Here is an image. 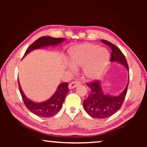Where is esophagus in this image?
Segmentation results:
<instances>
[{"label": "esophagus", "instance_id": "obj_1", "mask_svg": "<svg viewBox=\"0 0 147 147\" xmlns=\"http://www.w3.org/2000/svg\"><path fill=\"white\" fill-rule=\"evenodd\" d=\"M80 84V82L78 81H73L71 82L70 84H69V89H73V88H75L76 87L78 86Z\"/></svg>", "mask_w": 147, "mask_h": 147}]
</instances>
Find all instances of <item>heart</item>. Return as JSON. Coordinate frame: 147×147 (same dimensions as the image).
<instances>
[{
	"label": "heart",
	"mask_w": 147,
	"mask_h": 147,
	"mask_svg": "<svg viewBox=\"0 0 147 147\" xmlns=\"http://www.w3.org/2000/svg\"><path fill=\"white\" fill-rule=\"evenodd\" d=\"M69 57L74 65L83 67V74L86 78L96 79L105 71L108 63L109 55L104 48L97 45L84 43L72 47L69 50ZM71 68L74 67L71 65Z\"/></svg>",
	"instance_id": "heart-1"
}]
</instances>
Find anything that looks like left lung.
Wrapping results in <instances>:
<instances>
[{
  "label": "left lung",
  "instance_id": "obj_1",
  "mask_svg": "<svg viewBox=\"0 0 147 147\" xmlns=\"http://www.w3.org/2000/svg\"><path fill=\"white\" fill-rule=\"evenodd\" d=\"M101 41L111 49L110 61L119 62L124 65L128 71V63L121 50L108 41L101 39ZM128 82L121 94L115 96L104 94L102 91L100 81L96 80L87 83L86 85L91 89V92L88 98L84 100V109L93 118L105 119L113 115L121 108L127 93Z\"/></svg>",
  "mask_w": 147,
  "mask_h": 147
}]
</instances>
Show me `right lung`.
I'll return each mask as SVG.
<instances>
[{"label":"right lung","mask_w":147,"mask_h":147,"mask_svg":"<svg viewBox=\"0 0 147 147\" xmlns=\"http://www.w3.org/2000/svg\"><path fill=\"white\" fill-rule=\"evenodd\" d=\"M64 40V38H54L49 36L41 37L28 47L23 57L25 56L26 54H28L30 52L32 51L33 50L40 49L46 46L56 45L60 43L61 42L63 41ZM18 83L20 93H21L24 104H25L26 108L31 112L36 114V115L43 117H49L53 116L60 110L66 94H67L69 91L68 83L63 82L59 84L56 93L48 100L41 103H36L26 97V96L24 95L23 91H22L21 86H20L19 80Z\"/></svg>","instance_id":"1"}]
</instances>
